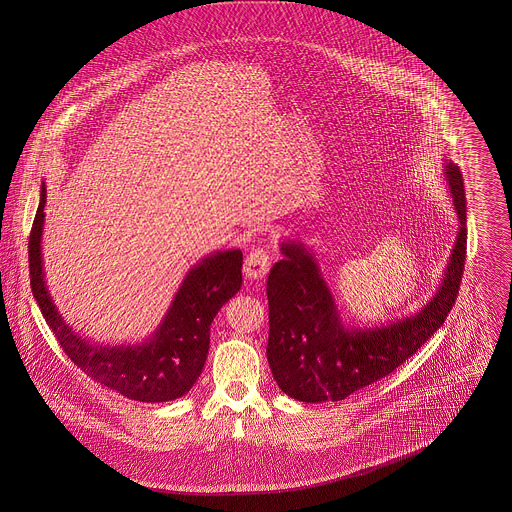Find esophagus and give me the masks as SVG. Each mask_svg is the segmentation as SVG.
<instances>
[{
    "instance_id": "obj_1",
    "label": "esophagus",
    "mask_w": 512,
    "mask_h": 512,
    "mask_svg": "<svg viewBox=\"0 0 512 512\" xmlns=\"http://www.w3.org/2000/svg\"><path fill=\"white\" fill-rule=\"evenodd\" d=\"M270 265V255L265 247H255L245 257L244 272L249 280H259L267 274Z\"/></svg>"
}]
</instances>
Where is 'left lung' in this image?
<instances>
[{"label":"left lung","mask_w":512,"mask_h":512,"mask_svg":"<svg viewBox=\"0 0 512 512\" xmlns=\"http://www.w3.org/2000/svg\"><path fill=\"white\" fill-rule=\"evenodd\" d=\"M459 232L443 280L413 317L382 326H345L311 249L280 244L282 259L267 280V359L278 388L303 403L341 401L391 374L434 336L455 305L466 259L463 174L443 163Z\"/></svg>","instance_id":"1"}]
</instances>
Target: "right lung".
Here are the masks:
<instances>
[{
  "label": "right lung",
  "instance_id": "right-lung-1",
  "mask_svg": "<svg viewBox=\"0 0 512 512\" xmlns=\"http://www.w3.org/2000/svg\"><path fill=\"white\" fill-rule=\"evenodd\" d=\"M46 197V184H42L40 205L28 240L30 286L63 351L90 378L128 399L163 403L188 393L207 361L213 318L242 288V251H215L190 268L167 315L144 343H92L65 322L46 286L42 263Z\"/></svg>",
  "mask_w": 512,
  "mask_h": 512
}]
</instances>
